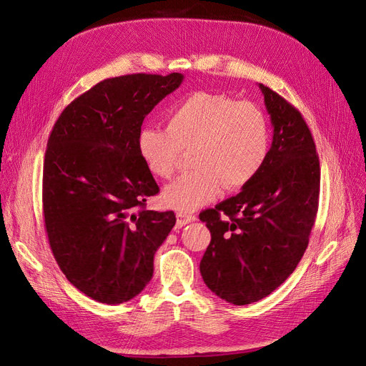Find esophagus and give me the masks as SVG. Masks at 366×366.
<instances>
[{
    "mask_svg": "<svg viewBox=\"0 0 366 366\" xmlns=\"http://www.w3.org/2000/svg\"><path fill=\"white\" fill-rule=\"evenodd\" d=\"M176 219H178V224L184 226L196 220V215L194 214H188V212H178L176 214Z\"/></svg>",
    "mask_w": 366,
    "mask_h": 366,
    "instance_id": "1",
    "label": "esophagus"
}]
</instances>
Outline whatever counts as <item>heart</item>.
Returning <instances> with one entry per match:
<instances>
[{"label": "heart", "instance_id": "1", "mask_svg": "<svg viewBox=\"0 0 366 366\" xmlns=\"http://www.w3.org/2000/svg\"><path fill=\"white\" fill-rule=\"evenodd\" d=\"M272 131L267 114L249 101L224 93L196 92L173 105L166 127H143L137 151L154 178L169 179L181 154L192 151L193 172L166 187L164 204L190 212L217 199L226 185L239 190L262 170Z\"/></svg>", "mask_w": 366, "mask_h": 366}]
</instances>
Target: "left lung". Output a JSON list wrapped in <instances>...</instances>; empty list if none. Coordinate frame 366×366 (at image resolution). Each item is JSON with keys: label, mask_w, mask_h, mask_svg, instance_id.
Listing matches in <instances>:
<instances>
[{"label": "left lung", "mask_w": 366, "mask_h": 366, "mask_svg": "<svg viewBox=\"0 0 366 366\" xmlns=\"http://www.w3.org/2000/svg\"><path fill=\"white\" fill-rule=\"evenodd\" d=\"M273 125L262 170L237 194L200 212L211 242L200 274L220 299L258 302L288 279L307 247L320 196V159L305 119L259 84Z\"/></svg>", "instance_id": "1"}]
</instances>
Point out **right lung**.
Segmentation results:
<instances>
[{
	"label": "right lung",
	"mask_w": 366,
	"mask_h": 366,
	"mask_svg": "<svg viewBox=\"0 0 366 366\" xmlns=\"http://www.w3.org/2000/svg\"><path fill=\"white\" fill-rule=\"evenodd\" d=\"M182 74H132L101 81L67 105L44 162V215L60 269L90 299L119 305L152 279L154 256L176 223L146 209L159 192L137 151L144 117Z\"/></svg>",
	"instance_id": "right-lung-1"
}]
</instances>
